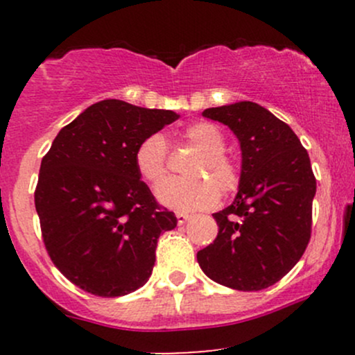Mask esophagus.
Masks as SVG:
<instances>
[{
    "label": "esophagus",
    "mask_w": 355,
    "mask_h": 355,
    "mask_svg": "<svg viewBox=\"0 0 355 355\" xmlns=\"http://www.w3.org/2000/svg\"><path fill=\"white\" fill-rule=\"evenodd\" d=\"M175 217H177L178 225H183V223H185L187 220H190V215L189 214H183V211H177V214H175Z\"/></svg>",
    "instance_id": "esophagus-1"
}]
</instances>
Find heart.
Returning a JSON list of instances; mask_svg holds the SVG:
<instances>
[{
	"label": "heart",
	"instance_id": "1",
	"mask_svg": "<svg viewBox=\"0 0 355 355\" xmlns=\"http://www.w3.org/2000/svg\"><path fill=\"white\" fill-rule=\"evenodd\" d=\"M187 141L198 150V155L187 166L193 177L172 178L158 187L157 197L164 205L175 210H197L214 205L220 191L229 193L239 185V170L223 153L225 138L215 125L197 121L187 126ZM168 146L162 133H152L140 141L135 150V168L146 183L157 187L166 177Z\"/></svg>",
	"mask_w": 355,
	"mask_h": 355
}]
</instances>
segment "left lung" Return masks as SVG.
Here are the masks:
<instances>
[{
    "instance_id": "left-lung-1",
    "label": "left lung",
    "mask_w": 355,
    "mask_h": 355,
    "mask_svg": "<svg viewBox=\"0 0 355 355\" xmlns=\"http://www.w3.org/2000/svg\"><path fill=\"white\" fill-rule=\"evenodd\" d=\"M202 115L235 133L242 170L234 203L214 214L218 235L197 254L198 266L220 285L262 291L292 270L311 240V158L291 126L254 101L207 108Z\"/></svg>"
}]
</instances>
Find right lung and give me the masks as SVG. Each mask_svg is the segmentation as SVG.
<instances>
[{
	"instance_id": "1",
	"label": "right lung",
	"mask_w": 355,
	"mask_h": 355,
	"mask_svg": "<svg viewBox=\"0 0 355 355\" xmlns=\"http://www.w3.org/2000/svg\"><path fill=\"white\" fill-rule=\"evenodd\" d=\"M178 120L172 110L103 100L60 130L40 166L35 207L56 268L98 297H120L146 284L162 232L177 217L140 180L135 150Z\"/></svg>"
}]
</instances>
